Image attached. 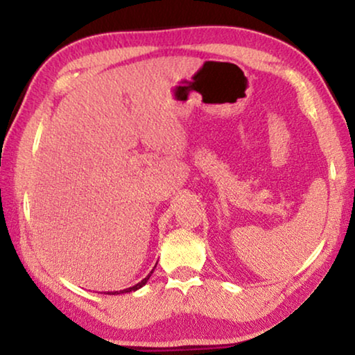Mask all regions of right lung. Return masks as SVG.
<instances>
[{
    "label": "right lung",
    "instance_id": "obj_1",
    "mask_svg": "<svg viewBox=\"0 0 355 355\" xmlns=\"http://www.w3.org/2000/svg\"><path fill=\"white\" fill-rule=\"evenodd\" d=\"M156 268V266H155ZM151 274H153V271L148 274V276L144 279V280H140L139 284H135L134 287H129V288H124V290H119V292H108V295H119V293H130V292H135V290H139V288H141L144 287V285L148 282V279L151 277Z\"/></svg>",
    "mask_w": 355,
    "mask_h": 355
}]
</instances>
